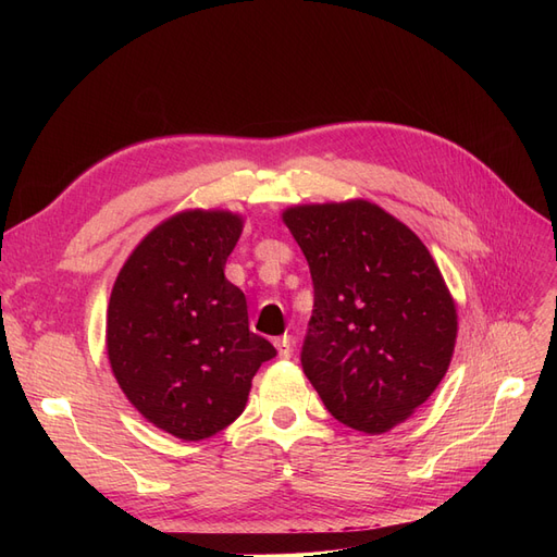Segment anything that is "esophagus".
<instances>
[{
	"mask_svg": "<svg viewBox=\"0 0 557 557\" xmlns=\"http://www.w3.org/2000/svg\"><path fill=\"white\" fill-rule=\"evenodd\" d=\"M276 348H278V358H290L293 356V342L290 336H281V339H276Z\"/></svg>",
	"mask_w": 557,
	"mask_h": 557,
	"instance_id": "1",
	"label": "esophagus"
}]
</instances>
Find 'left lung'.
<instances>
[{"instance_id": "8db88e82", "label": "left lung", "mask_w": 557, "mask_h": 557, "mask_svg": "<svg viewBox=\"0 0 557 557\" xmlns=\"http://www.w3.org/2000/svg\"><path fill=\"white\" fill-rule=\"evenodd\" d=\"M313 278L301 367L339 423L381 434L436 391L458 339V309L425 244L374 201L283 213Z\"/></svg>"}]
</instances>
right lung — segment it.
<instances>
[{
    "label": "right lung",
    "mask_w": 557,
    "mask_h": 557,
    "mask_svg": "<svg viewBox=\"0 0 557 557\" xmlns=\"http://www.w3.org/2000/svg\"><path fill=\"white\" fill-rule=\"evenodd\" d=\"M244 215L185 209L137 244L107 309L111 372L148 423L201 442L237 420L276 348L248 330L246 297L225 278Z\"/></svg>",
    "instance_id": "1"
}]
</instances>
